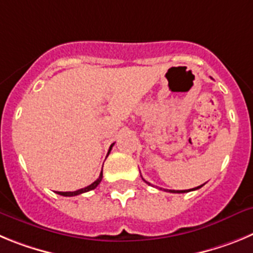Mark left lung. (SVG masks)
Listing matches in <instances>:
<instances>
[{
	"label": "left lung",
	"instance_id": "left-lung-1",
	"mask_svg": "<svg viewBox=\"0 0 253 253\" xmlns=\"http://www.w3.org/2000/svg\"><path fill=\"white\" fill-rule=\"evenodd\" d=\"M143 180H144V178H143ZM144 182H147V184H148V185H151V184H149V182H148V181H146V180H144ZM203 185H204V184H203ZM203 185H200V186L195 187V189H191V190H198V189H200V187H202ZM191 190H167V191H169V193H178V194H180V193H189V191H191Z\"/></svg>",
	"mask_w": 253,
	"mask_h": 253
}]
</instances>
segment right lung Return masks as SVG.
I'll use <instances>...</instances> for the list:
<instances>
[{"label":"right lung","instance_id":"1","mask_svg":"<svg viewBox=\"0 0 253 253\" xmlns=\"http://www.w3.org/2000/svg\"><path fill=\"white\" fill-rule=\"evenodd\" d=\"M113 146H114V143L110 146V148H109V153H110V151H111V148H113ZM101 180H102V171H101V173H100L99 178H97V180H96L95 182H92V184H91V185H88V186L84 187V189L76 190V191H66V193H63V191H58L57 194H59V195H62V196H76V195H80V194L87 193V191H91V190L96 189V187H97V185H99L100 182H101Z\"/></svg>","mask_w":253,"mask_h":253}]
</instances>
